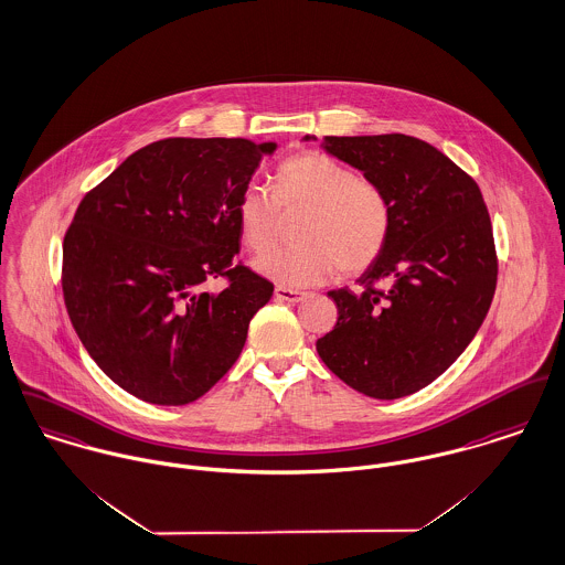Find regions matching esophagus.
<instances>
[{
	"label": "esophagus",
	"instance_id": "34e87169",
	"mask_svg": "<svg viewBox=\"0 0 565 565\" xmlns=\"http://www.w3.org/2000/svg\"><path fill=\"white\" fill-rule=\"evenodd\" d=\"M274 298L280 300V302H289V305H296L305 298L302 291H296V289H287V287H276L274 289Z\"/></svg>",
	"mask_w": 565,
	"mask_h": 565
}]
</instances>
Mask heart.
<instances>
[{"label": "heart", "instance_id": "b5f03b06", "mask_svg": "<svg viewBox=\"0 0 565 565\" xmlns=\"http://www.w3.org/2000/svg\"><path fill=\"white\" fill-rule=\"evenodd\" d=\"M282 209H307L298 224L296 246H278L255 260L260 276L280 287H312L337 267L345 276L369 269L384 253L393 209L384 190L319 151H302L280 163L276 192L248 183L235 203L244 244L265 250L278 228Z\"/></svg>", "mask_w": 565, "mask_h": 565}]
</instances>
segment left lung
Returning <instances> with one entry per match:
<instances>
[{"label":"left lung","mask_w":565,"mask_h":565,"mask_svg":"<svg viewBox=\"0 0 565 565\" xmlns=\"http://www.w3.org/2000/svg\"><path fill=\"white\" fill-rule=\"evenodd\" d=\"M321 147L384 190L393 226L362 291H328L339 319L317 354L362 395L399 399L443 375L488 315L499 271L490 215L477 183L418 138L326 136Z\"/></svg>","instance_id":"obj_1"}]
</instances>
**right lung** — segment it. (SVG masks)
<instances>
[{
  "label": "right lung",
  "mask_w": 565,
  "mask_h": 565,
  "mask_svg": "<svg viewBox=\"0 0 565 565\" xmlns=\"http://www.w3.org/2000/svg\"><path fill=\"white\" fill-rule=\"evenodd\" d=\"M276 142L168 138L129 154L77 206L62 246L71 323L103 373L134 397L185 406L239 359L274 285L235 265V215ZM215 277L222 292L205 287Z\"/></svg>",
  "instance_id": "right-lung-1"
}]
</instances>
